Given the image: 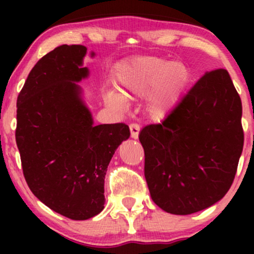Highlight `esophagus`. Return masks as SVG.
Segmentation results:
<instances>
[{
  "mask_svg": "<svg viewBox=\"0 0 254 254\" xmlns=\"http://www.w3.org/2000/svg\"><path fill=\"white\" fill-rule=\"evenodd\" d=\"M129 129H130L131 137L136 140V138L138 137V133H140V126H138L137 124H130L129 125Z\"/></svg>",
  "mask_w": 254,
  "mask_h": 254,
  "instance_id": "34e87169",
  "label": "esophagus"
}]
</instances>
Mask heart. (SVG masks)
Returning a JSON list of instances; mask_svg holds the SVG:
<instances>
[{
    "mask_svg": "<svg viewBox=\"0 0 254 254\" xmlns=\"http://www.w3.org/2000/svg\"><path fill=\"white\" fill-rule=\"evenodd\" d=\"M189 78V69L182 62L159 58L136 59L118 69V90H107L104 98L113 109L125 110L128 97H143L151 91L148 112L154 119H163L178 104Z\"/></svg>",
    "mask_w": 254,
    "mask_h": 254,
    "instance_id": "1",
    "label": "heart"
}]
</instances>
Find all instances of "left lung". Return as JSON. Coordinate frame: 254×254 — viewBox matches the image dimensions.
<instances>
[{"label": "left lung", "mask_w": 254, "mask_h": 254, "mask_svg": "<svg viewBox=\"0 0 254 254\" xmlns=\"http://www.w3.org/2000/svg\"><path fill=\"white\" fill-rule=\"evenodd\" d=\"M138 138L149 192L159 208L189 215L220 201L232 185L244 144L242 100L229 72H206Z\"/></svg>", "instance_id": "left-lung-1"}]
</instances>
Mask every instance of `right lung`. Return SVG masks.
I'll use <instances>...</instances> for the list:
<instances>
[{"label":"right lung","mask_w":254,"mask_h":254,"mask_svg":"<svg viewBox=\"0 0 254 254\" xmlns=\"http://www.w3.org/2000/svg\"><path fill=\"white\" fill-rule=\"evenodd\" d=\"M85 54L82 45L47 53L17 98L16 143L27 185L48 208L75 221L104 209L107 166L130 135L125 124L93 125L77 84L89 76Z\"/></svg>","instance_id":"add662e5"}]
</instances>
